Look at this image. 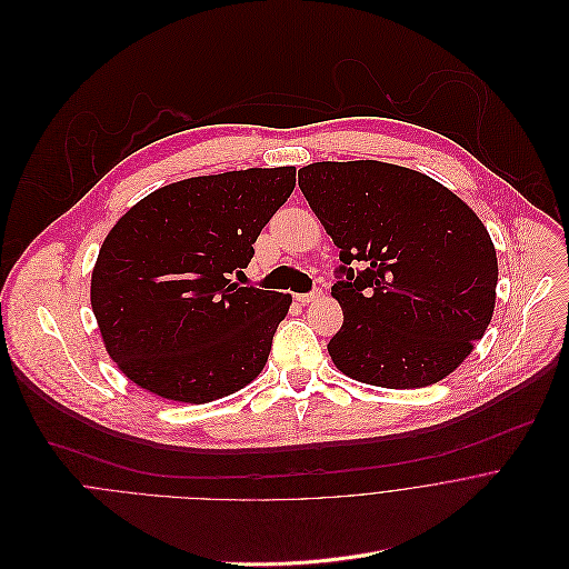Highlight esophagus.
I'll return each mask as SVG.
<instances>
[{
	"label": "esophagus",
	"mask_w": 569,
	"mask_h": 569,
	"mask_svg": "<svg viewBox=\"0 0 569 569\" xmlns=\"http://www.w3.org/2000/svg\"><path fill=\"white\" fill-rule=\"evenodd\" d=\"M322 293L316 289V291H311V293H296V300L300 302V305H309V302H313V300H318Z\"/></svg>",
	"instance_id": "1"
}]
</instances>
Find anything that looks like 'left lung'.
<instances>
[{"mask_svg": "<svg viewBox=\"0 0 569 569\" xmlns=\"http://www.w3.org/2000/svg\"><path fill=\"white\" fill-rule=\"evenodd\" d=\"M298 186L340 249L327 352L346 377L392 390L456 372L496 309L498 258L482 219L439 181L383 161H318ZM367 264L357 277L349 267Z\"/></svg>", "mask_w": 569, "mask_h": 569, "instance_id": "obj_1", "label": "left lung"}]
</instances>
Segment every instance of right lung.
Wrapping results in <instances>:
<instances>
[{
  "label": "right lung",
  "mask_w": 569,
  "mask_h": 569,
  "mask_svg": "<svg viewBox=\"0 0 569 569\" xmlns=\"http://www.w3.org/2000/svg\"><path fill=\"white\" fill-rule=\"evenodd\" d=\"M293 188V166L190 177L113 223L91 271V309L107 355L132 383L208 403L264 370L291 293L229 278L249 267Z\"/></svg>",
  "instance_id": "1"
}]
</instances>
